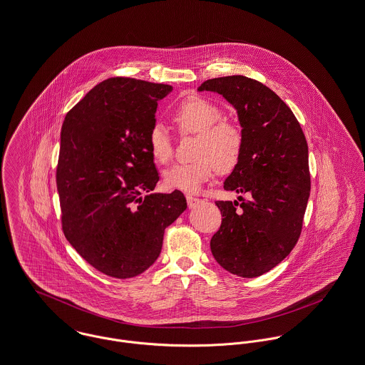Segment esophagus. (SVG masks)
Masks as SVG:
<instances>
[{
	"label": "esophagus",
	"mask_w": 365,
	"mask_h": 365,
	"mask_svg": "<svg viewBox=\"0 0 365 365\" xmlns=\"http://www.w3.org/2000/svg\"><path fill=\"white\" fill-rule=\"evenodd\" d=\"M186 200H187V205H189V208H193V207H196L197 204L200 202V198L192 196V195H187V196H186Z\"/></svg>",
	"instance_id": "1"
}]
</instances>
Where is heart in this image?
I'll return each instance as SVG.
<instances>
[{"mask_svg":"<svg viewBox=\"0 0 365 365\" xmlns=\"http://www.w3.org/2000/svg\"><path fill=\"white\" fill-rule=\"evenodd\" d=\"M222 118L224 113L215 103L198 96L185 98L173 110L172 120L179 133L197 135L196 160L175 164L164 173V185L168 189L195 193L214 176L217 168L229 173L239 165L245 150L243 129ZM147 145L155 163L168 164L173 155V143L161 123L150 129Z\"/></svg>","mask_w":365,"mask_h":365,"instance_id":"b5f03b06","label":"heart"}]
</instances>
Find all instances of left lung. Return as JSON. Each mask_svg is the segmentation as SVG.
Here are the masks:
<instances>
[{
    "instance_id": "left-lung-1",
    "label": "left lung",
    "mask_w": 365,
    "mask_h": 365,
    "mask_svg": "<svg viewBox=\"0 0 365 365\" xmlns=\"http://www.w3.org/2000/svg\"><path fill=\"white\" fill-rule=\"evenodd\" d=\"M202 90L222 94L237 111L245 150L224 187L250 195L240 204L215 201L222 222L211 252L230 274L255 278L277 267L300 237L311 189L309 145L294 113L265 84L233 75L205 81Z\"/></svg>"
}]
</instances>
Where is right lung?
I'll use <instances>...</instances> for the list:
<instances>
[{
    "instance_id": "obj_1",
    "label": "right lung",
    "mask_w": 365,
    "mask_h": 365,
    "mask_svg": "<svg viewBox=\"0 0 365 365\" xmlns=\"http://www.w3.org/2000/svg\"><path fill=\"white\" fill-rule=\"evenodd\" d=\"M172 86L111 78L65 116L56 165L62 230L97 271L128 279L158 258L164 233L186 210L180 190L151 193L160 180L147 135Z\"/></svg>"
}]
</instances>
